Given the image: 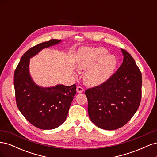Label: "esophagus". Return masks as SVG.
Wrapping results in <instances>:
<instances>
[{"instance_id": "esophagus-1", "label": "esophagus", "mask_w": 157, "mask_h": 157, "mask_svg": "<svg viewBox=\"0 0 157 157\" xmlns=\"http://www.w3.org/2000/svg\"><path fill=\"white\" fill-rule=\"evenodd\" d=\"M84 91V90L82 86H77V92L78 93H82Z\"/></svg>"}]
</instances>
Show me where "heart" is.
I'll return each instance as SVG.
<instances>
[{
    "mask_svg": "<svg viewBox=\"0 0 157 157\" xmlns=\"http://www.w3.org/2000/svg\"><path fill=\"white\" fill-rule=\"evenodd\" d=\"M105 48H85L81 50L77 60L80 69H86L84 80L92 86L101 84L109 78L116 66V59L111 55H107Z\"/></svg>",
    "mask_w": 157,
    "mask_h": 157,
    "instance_id": "b5f03b06",
    "label": "heart"
}]
</instances>
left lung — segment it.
Returning <instances> with one entry per match:
<instances>
[{
    "mask_svg": "<svg viewBox=\"0 0 157 157\" xmlns=\"http://www.w3.org/2000/svg\"><path fill=\"white\" fill-rule=\"evenodd\" d=\"M121 65L104 83L87 89L89 117L103 130L124 126L138 109L141 99L142 77L132 56L121 49Z\"/></svg>",
    "mask_w": 157,
    "mask_h": 157,
    "instance_id": "1",
    "label": "left lung"
}]
</instances>
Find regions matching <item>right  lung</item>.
<instances>
[{
    "label": "right lung",
    "instance_id": "add662e5",
    "mask_svg": "<svg viewBox=\"0 0 157 157\" xmlns=\"http://www.w3.org/2000/svg\"><path fill=\"white\" fill-rule=\"evenodd\" d=\"M51 39L32 47L23 54L14 71L13 84L19 110L31 124L42 130H52L62 124L76 92V84L38 86L29 73V59L44 48L60 42Z\"/></svg>",
    "mask_w": 157,
    "mask_h": 157
}]
</instances>
